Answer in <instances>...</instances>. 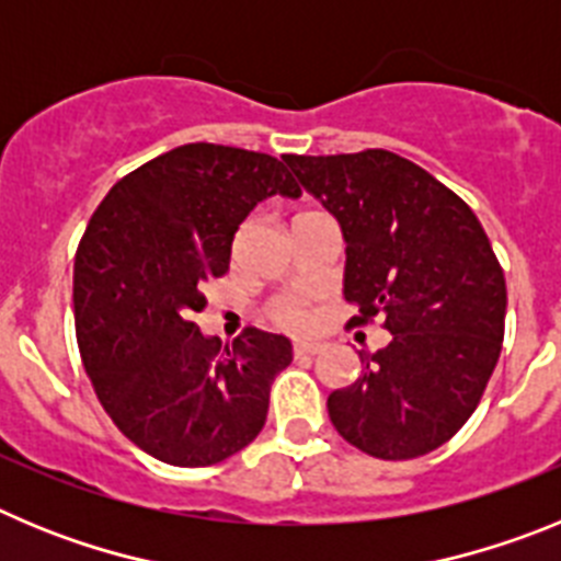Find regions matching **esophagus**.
Instances as JSON below:
<instances>
[{
	"instance_id": "1",
	"label": "esophagus",
	"mask_w": 561,
	"mask_h": 561,
	"mask_svg": "<svg viewBox=\"0 0 561 561\" xmlns=\"http://www.w3.org/2000/svg\"><path fill=\"white\" fill-rule=\"evenodd\" d=\"M320 351H323V345H317V342H297L295 345L297 359H304V356H317Z\"/></svg>"
}]
</instances>
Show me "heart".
Listing matches in <instances>:
<instances>
[{"label":"heart","mask_w":561,"mask_h":561,"mask_svg":"<svg viewBox=\"0 0 561 561\" xmlns=\"http://www.w3.org/2000/svg\"><path fill=\"white\" fill-rule=\"evenodd\" d=\"M270 317L275 323L295 331H306L314 323V311H311L304 297H277L275 304L270 306Z\"/></svg>","instance_id":"b5f03b06"}]
</instances>
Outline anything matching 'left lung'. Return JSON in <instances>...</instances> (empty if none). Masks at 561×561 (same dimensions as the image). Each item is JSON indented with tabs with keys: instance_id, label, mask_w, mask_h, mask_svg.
Listing matches in <instances>:
<instances>
[{
	"instance_id": "8db88e82",
	"label": "left lung",
	"mask_w": 561,
	"mask_h": 561,
	"mask_svg": "<svg viewBox=\"0 0 561 561\" xmlns=\"http://www.w3.org/2000/svg\"><path fill=\"white\" fill-rule=\"evenodd\" d=\"M345 236L348 329L393 340L362 351V376L329 396L336 433L370 458L410 460L447 444L483 399L505 331V277L472 207L399 153H286Z\"/></svg>"
}]
</instances>
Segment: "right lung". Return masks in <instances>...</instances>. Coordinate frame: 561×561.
Instances as JSON below:
<instances>
[{
	"instance_id": "obj_1",
	"label": "right lung",
	"mask_w": 561,
	"mask_h": 561,
	"mask_svg": "<svg viewBox=\"0 0 561 561\" xmlns=\"http://www.w3.org/2000/svg\"><path fill=\"white\" fill-rule=\"evenodd\" d=\"M275 193L300 185L270 153L187 142L126 173L78 244L83 368L117 430L162 463H221L264 430L291 342L250 325L221 348L193 314L230 270L238 225Z\"/></svg>"
}]
</instances>
